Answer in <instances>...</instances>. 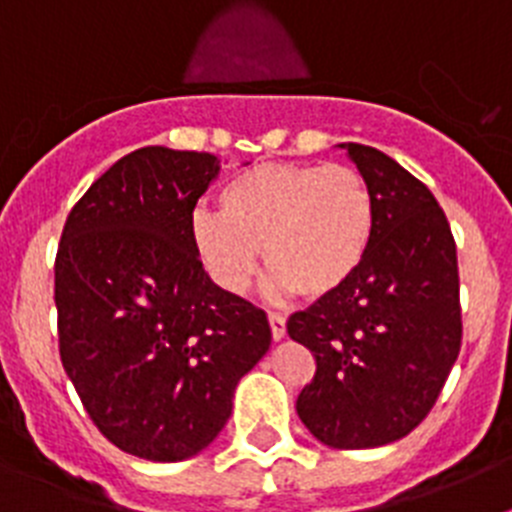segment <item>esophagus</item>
Returning <instances> with one entry per match:
<instances>
[{
    "label": "esophagus",
    "mask_w": 512,
    "mask_h": 512,
    "mask_svg": "<svg viewBox=\"0 0 512 512\" xmlns=\"http://www.w3.org/2000/svg\"><path fill=\"white\" fill-rule=\"evenodd\" d=\"M269 325H271V338L274 341H282L284 333H287V318L282 312H269Z\"/></svg>",
    "instance_id": "obj_1"
}]
</instances>
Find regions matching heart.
Returning a JSON list of instances; mask_svg holds the SVG:
<instances>
[{"instance_id":"b5f03b06","label":"heart","mask_w":512,"mask_h":512,"mask_svg":"<svg viewBox=\"0 0 512 512\" xmlns=\"http://www.w3.org/2000/svg\"><path fill=\"white\" fill-rule=\"evenodd\" d=\"M217 207L194 212L189 243L228 295L246 292L264 248L269 295L325 300L359 274L377 233L372 187L343 164H256L220 187Z\"/></svg>"}]
</instances>
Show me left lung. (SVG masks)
<instances>
[{
  "label": "left lung",
  "instance_id": "1",
  "mask_svg": "<svg viewBox=\"0 0 512 512\" xmlns=\"http://www.w3.org/2000/svg\"><path fill=\"white\" fill-rule=\"evenodd\" d=\"M377 200L369 259L341 292L287 320L310 348L315 377L297 415L333 449H374L431 413L461 348L459 266L431 189L395 158L341 143Z\"/></svg>",
  "mask_w": 512,
  "mask_h": 512
}]
</instances>
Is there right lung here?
Instances as JSON below:
<instances>
[{
	"instance_id": "1",
	"label": "right lung",
	"mask_w": 512,
	"mask_h": 512,
	"mask_svg": "<svg viewBox=\"0 0 512 512\" xmlns=\"http://www.w3.org/2000/svg\"><path fill=\"white\" fill-rule=\"evenodd\" d=\"M217 171L212 153L138 148L76 202L58 243L63 369L102 436L140 459L210 446L269 351L266 312L217 287L189 243Z\"/></svg>"
}]
</instances>
